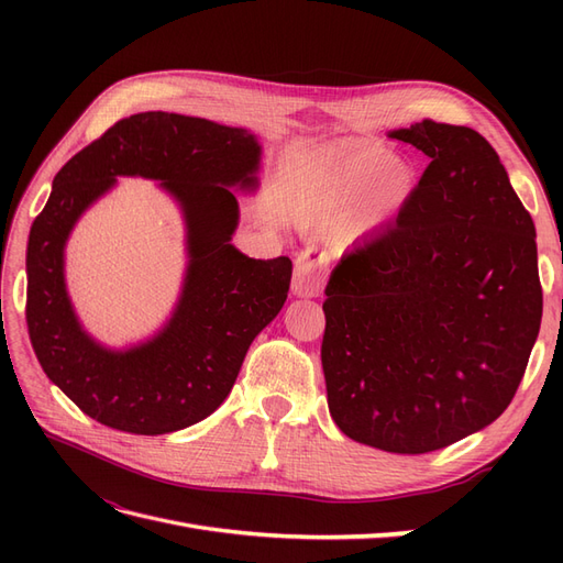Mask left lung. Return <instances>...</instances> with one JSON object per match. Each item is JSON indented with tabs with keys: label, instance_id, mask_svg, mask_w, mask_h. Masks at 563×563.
<instances>
[{
	"label": "left lung",
	"instance_id": "obj_1",
	"mask_svg": "<svg viewBox=\"0 0 563 563\" xmlns=\"http://www.w3.org/2000/svg\"><path fill=\"white\" fill-rule=\"evenodd\" d=\"M263 147L246 129L174 112L119 119L67 162L27 242V333L48 376L84 413L131 434H166L223 404L253 338L275 319L291 261H253L232 246L236 192L258 187ZM119 175L157 179L184 209L188 269L173 319L145 344L110 351L78 323L64 286V244L80 213ZM340 432L350 416L329 404ZM356 441V439H354Z\"/></svg>",
	"mask_w": 563,
	"mask_h": 563
}]
</instances>
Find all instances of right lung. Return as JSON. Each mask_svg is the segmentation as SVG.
<instances>
[{"mask_svg": "<svg viewBox=\"0 0 563 563\" xmlns=\"http://www.w3.org/2000/svg\"><path fill=\"white\" fill-rule=\"evenodd\" d=\"M389 139L430 164L395 230L327 294L321 366L360 444L428 453L512 401L542 288L531 216L484 135L422 119Z\"/></svg>", "mask_w": 563, "mask_h": 563, "instance_id": "1", "label": "right lung"}]
</instances>
